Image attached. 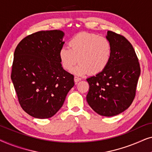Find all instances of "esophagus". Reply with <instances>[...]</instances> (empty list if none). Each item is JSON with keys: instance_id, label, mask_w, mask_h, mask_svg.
I'll list each match as a JSON object with an SVG mask.
<instances>
[{"instance_id": "esophagus-1", "label": "esophagus", "mask_w": 152, "mask_h": 152, "mask_svg": "<svg viewBox=\"0 0 152 152\" xmlns=\"http://www.w3.org/2000/svg\"><path fill=\"white\" fill-rule=\"evenodd\" d=\"M80 80H82V78L79 77H77V76H75V77H74L75 82L77 83V82H79V81H80Z\"/></svg>"}]
</instances>
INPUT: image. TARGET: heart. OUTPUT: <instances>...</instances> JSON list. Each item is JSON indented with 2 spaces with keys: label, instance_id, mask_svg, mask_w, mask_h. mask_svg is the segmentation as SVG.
<instances>
[{
  "label": "heart",
  "instance_id": "1",
  "mask_svg": "<svg viewBox=\"0 0 152 152\" xmlns=\"http://www.w3.org/2000/svg\"><path fill=\"white\" fill-rule=\"evenodd\" d=\"M68 48H62L59 52L60 63L64 70L70 71L74 66L73 72L78 75L88 73H100L111 61L113 46L107 37L94 33L80 32L68 42Z\"/></svg>",
  "mask_w": 152,
  "mask_h": 152
}]
</instances>
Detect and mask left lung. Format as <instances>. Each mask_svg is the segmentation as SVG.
<instances>
[{"label":"left lung","instance_id":"left-lung-1","mask_svg":"<svg viewBox=\"0 0 152 152\" xmlns=\"http://www.w3.org/2000/svg\"><path fill=\"white\" fill-rule=\"evenodd\" d=\"M107 38L113 46L111 61L104 70L86 79L89 84L86 100L99 115L111 117L132 104L140 67L134 48L125 37L108 31Z\"/></svg>","mask_w":152,"mask_h":152}]
</instances>
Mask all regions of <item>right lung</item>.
I'll return each instance as SVG.
<instances>
[{"label": "right lung", "mask_w": 152, "mask_h": 152, "mask_svg": "<svg viewBox=\"0 0 152 152\" xmlns=\"http://www.w3.org/2000/svg\"><path fill=\"white\" fill-rule=\"evenodd\" d=\"M64 35L61 30L39 31L23 39L14 51L11 79L20 107L34 118L53 116L74 86V76L59 58Z\"/></svg>", "instance_id": "1"}]
</instances>
